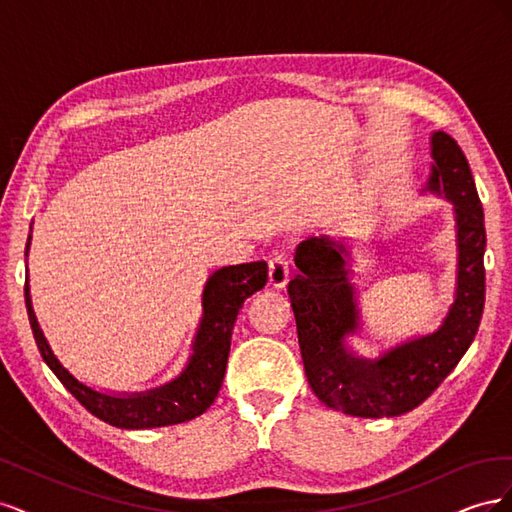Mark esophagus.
I'll return each instance as SVG.
<instances>
[{
  "instance_id": "34e87169",
  "label": "esophagus",
  "mask_w": 512,
  "mask_h": 512,
  "mask_svg": "<svg viewBox=\"0 0 512 512\" xmlns=\"http://www.w3.org/2000/svg\"><path fill=\"white\" fill-rule=\"evenodd\" d=\"M290 277V260L284 252H275L269 258V284L273 288H284Z\"/></svg>"
}]
</instances>
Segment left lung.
Returning <instances> with one entry per match:
<instances>
[{
  "mask_svg": "<svg viewBox=\"0 0 512 512\" xmlns=\"http://www.w3.org/2000/svg\"><path fill=\"white\" fill-rule=\"evenodd\" d=\"M427 190L455 205L459 271L455 303L442 327L367 361L354 356L344 339L356 329L354 288L348 280L342 241L312 237L294 254L299 273L288 282L305 376L329 408L350 416L382 418L414 410L438 389L470 348L485 307V215L470 164L455 138H431Z\"/></svg>",
  "mask_w": 512,
  "mask_h": 512,
  "instance_id": "8db88e82",
  "label": "left lung"
}]
</instances>
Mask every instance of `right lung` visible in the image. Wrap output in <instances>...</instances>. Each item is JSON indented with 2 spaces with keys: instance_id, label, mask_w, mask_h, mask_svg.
<instances>
[{
  "instance_id": "obj_1",
  "label": "right lung",
  "mask_w": 512,
  "mask_h": 512,
  "mask_svg": "<svg viewBox=\"0 0 512 512\" xmlns=\"http://www.w3.org/2000/svg\"><path fill=\"white\" fill-rule=\"evenodd\" d=\"M267 277L269 275L265 260L245 262V265H232L215 271L209 277L203 292L205 312L194 342L190 365L185 367L177 380L162 386V389L130 397H113L89 389V386L81 384L57 361V356L53 354L49 344H46V339L38 327L27 282L25 305L44 363L51 367L53 374L74 395V399L108 425L121 429H149L185 423L190 418L203 414L213 404L224 380L232 327H235L239 309L250 294L265 288Z\"/></svg>"
}]
</instances>
